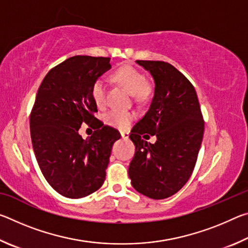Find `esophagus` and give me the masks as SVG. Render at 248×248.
<instances>
[{
  "label": "esophagus",
  "instance_id": "esophagus-1",
  "mask_svg": "<svg viewBox=\"0 0 248 248\" xmlns=\"http://www.w3.org/2000/svg\"><path fill=\"white\" fill-rule=\"evenodd\" d=\"M121 138H123V139H124V140H127L129 138V133L123 131V132H121Z\"/></svg>",
  "mask_w": 248,
  "mask_h": 248
}]
</instances>
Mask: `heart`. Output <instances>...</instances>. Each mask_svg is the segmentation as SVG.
<instances>
[{
    "instance_id": "heart-1",
    "label": "heart",
    "mask_w": 248,
    "mask_h": 248,
    "mask_svg": "<svg viewBox=\"0 0 248 248\" xmlns=\"http://www.w3.org/2000/svg\"><path fill=\"white\" fill-rule=\"evenodd\" d=\"M112 78L115 82L124 86L130 94L132 95L133 99L137 102H144L150 97L152 93V86L146 82L145 75L134 68L132 65H123L112 74ZM92 96L95 104L99 108L106 105L107 100V86L102 78L96 79L93 86H92ZM134 114L131 111L118 110L112 109L105 115V121L106 124L114 128L125 129L129 127L130 123L133 119Z\"/></svg>"
}]
</instances>
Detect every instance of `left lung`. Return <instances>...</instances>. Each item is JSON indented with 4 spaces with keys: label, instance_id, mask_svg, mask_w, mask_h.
<instances>
[{
    "label": "left lung",
    "instance_id": "obj_1",
    "mask_svg": "<svg viewBox=\"0 0 248 248\" xmlns=\"http://www.w3.org/2000/svg\"><path fill=\"white\" fill-rule=\"evenodd\" d=\"M137 63L152 74L155 91L149 110L129 136L136 145L129 177L138 192L165 199L182 189L194 171L204 120L194 85L175 66L164 61ZM151 135L157 137L153 145L146 141Z\"/></svg>",
    "mask_w": 248,
    "mask_h": 248
}]
</instances>
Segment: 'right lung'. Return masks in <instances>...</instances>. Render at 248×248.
<instances>
[{"label": "right lung", "instance_id": "add662e5", "mask_svg": "<svg viewBox=\"0 0 248 248\" xmlns=\"http://www.w3.org/2000/svg\"><path fill=\"white\" fill-rule=\"evenodd\" d=\"M110 58L74 56L49 71L41 82L29 125L39 169L54 190L66 198H83L98 190L118 130L94 116L92 86L111 68ZM83 123L95 129L84 140Z\"/></svg>", "mask_w": 248, "mask_h": 248}]
</instances>
